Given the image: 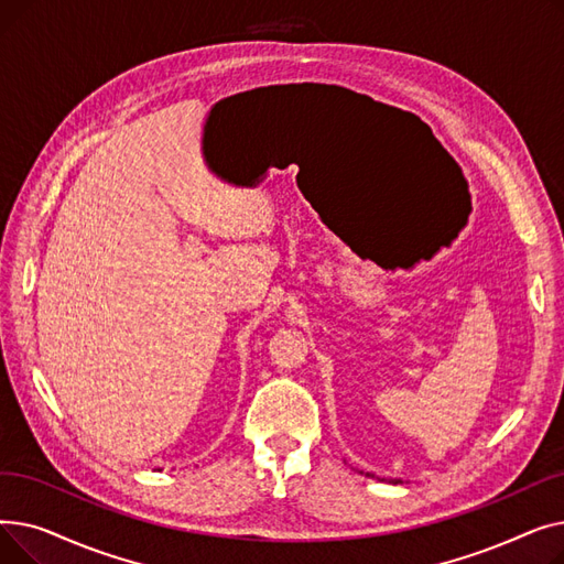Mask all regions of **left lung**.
Segmentation results:
<instances>
[{
  "mask_svg": "<svg viewBox=\"0 0 564 564\" xmlns=\"http://www.w3.org/2000/svg\"><path fill=\"white\" fill-rule=\"evenodd\" d=\"M366 476H368V478H375V476H372V473H366Z\"/></svg>",
  "mask_w": 564,
  "mask_h": 564,
  "instance_id": "obj_1",
  "label": "left lung"
}]
</instances>
